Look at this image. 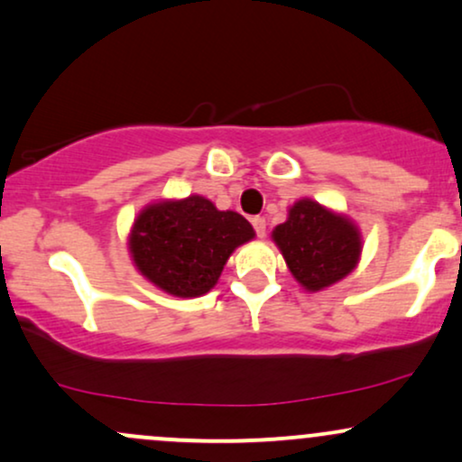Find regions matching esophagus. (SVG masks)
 Masks as SVG:
<instances>
[{"mask_svg":"<svg viewBox=\"0 0 462 462\" xmlns=\"http://www.w3.org/2000/svg\"><path fill=\"white\" fill-rule=\"evenodd\" d=\"M252 224H254L255 235H258L260 238H264L266 236V219H264V217H254Z\"/></svg>","mask_w":462,"mask_h":462,"instance_id":"34e87169","label":"esophagus"}]
</instances>
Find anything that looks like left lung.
I'll return each mask as SVG.
<instances>
[{
    "label": "left lung",
    "mask_w": 462,
    "mask_h": 462,
    "mask_svg": "<svg viewBox=\"0 0 462 462\" xmlns=\"http://www.w3.org/2000/svg\"><path fill=\"white\" fill-rule=\"evenodd\" d=\"M271 238L284 255L288 271L308 292L325 291L357 269L364 238L348 215L322 207L316 199H297L284 224Z\"/></svg>",
    "instance_id": "1"
}]
</instances>
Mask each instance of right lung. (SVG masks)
Returning <instances> with one entry per match:
<instances>
[{
	"label": "right lung",
	"instance_id": "right-lung-1",
	"mask_svg": "<svg viewBox=\"0 0 462 462\" xmlns=\"http://www.w3.org/2000/svg\"><path fill=\"white\" fill-rule=\"evenodd\" d=\"M255 236L235 210L202 196L157 199L140 210L129 232L133 266L159 291L193 299L207 294L236 247Z\"/></svg>",
	"mask_w": 462,
	"mask_h": 462
}]
</instances>
